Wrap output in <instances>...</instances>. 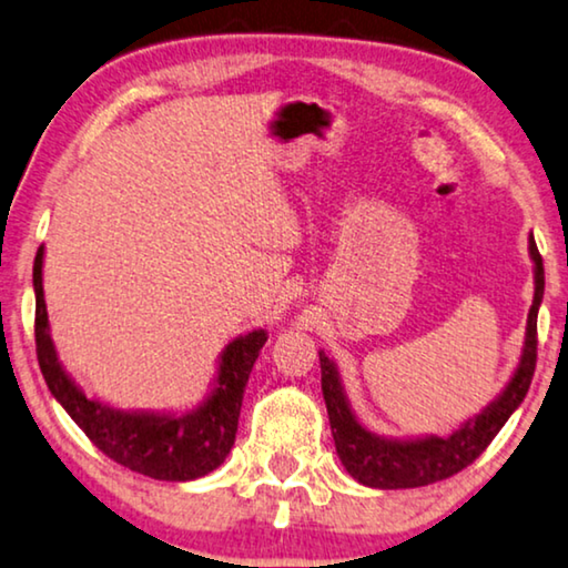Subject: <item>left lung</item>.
<instances>
[{
    "mask_svg": "<svg viewBox=\"0 0 568 568\" xmlns=\"http://www.w3.org/2000/svg\"><path fill=\"white\" fill-rule=\"evenodd\" d=\"M530 254L535 262V298L530 314H527V339L520 367H517L515 378L509 381L505 394L450 437L394 443L371 435L361 427L355 414L349 412L337 371H334L329 357L318 353V361H322V390L326 412H329L334 445H337V455L349 476L365 486H375V489H414V486H427L455 476L489 447L499 429L505 427L509 414L523 404L527 388H530L535 363H538V306L542 301L546 275H542V257L532 239Z\"/></svg>",
    "mask_w": 568,
    "mask_h": 568,
    "instance_id": "1",
    "label": "left lung"
}]
</instances>
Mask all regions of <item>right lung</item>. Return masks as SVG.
I'll return each instance as SVG.
<instances>
[{
	"label": "right lung",
	"mask_w": 568,
	"mask_h": 568,
	"mask_svg": "<svg viewBox=\"0 0 568 568\" xmlns=\"http://www.w3.org/2000/svg\"><path fill=\"white\" fill-rule=\"evenodd\" d=\"M41 267L43 250H38L33 265L38 365L51 394L82 427V433L110 460L159 481H190L219 468L236 440L244 386L267 334L260 329L231 342L221 357V373L213 394L197 412L182 417L113 412L100 402H90L55 361L53 342L48 337Z\"/></svg>",
	"instance_id": "1"
}]
</instances>
